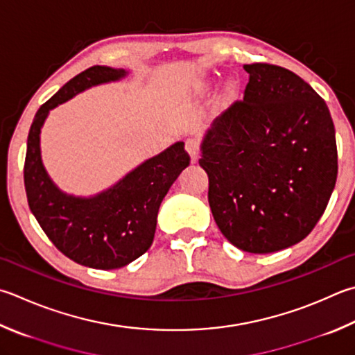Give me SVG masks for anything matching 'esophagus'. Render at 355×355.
Returning a JSON list of instances; mask_svg holds the SVG:
<instances>
[{
  "label": "esophagus",
  "mask_w": 355,
  "mask_h": 355,
  "mask_svg": "<svg viewBox=\"0 0 355 355\" xmlns=\"http://www.w3.org/2000/svg\"><path fill=\"white\" fill-rule=\"evenodd\" d=\"M185 148L189 151V155L191 157V162H196L199 157V151H200V142L195 137H190L185 140Z\"/></svg>",
  "instance_id": "34e87169"
}]
</instances>
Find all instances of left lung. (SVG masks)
<instances>
[{"instance_id":"left-lung-1","label":"left lung","mask_w":355,"mask_h":355,"mask_svg":"<svg viewBox=\"0 0 355 355\" xmlns=\"http://www.w3.org/2000/svg\"><path fill=\"white\" fill-rule=\"evenodd\" d=\"M244 98L213 120L199 165L223 235L270 253L300 243L326 210L337 180L336 128L324 100L302 77L244 64Z\"/></svg>"}]
</instances>
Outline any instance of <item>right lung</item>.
<instances>
[{
	"instance_id": "add662e5",
	"label": "right lung",
	"mask_w": 355,
	"mask_h": 355,
	"mask_svg": "<svg viewBox=\"0 0 355 355\" xmlns=\"http://www.w3.org/2000/svg\"><path fill=\"white\" fill-rule=\"evenodd\" d=\"M125 76V69L108 66L80 72L40 106L28 136L24 187L29 209L63 255L92 269H119L150 249L160 202L190 164L184 142H176L96 196L66 195L52 182L40 153V132L49 111L91 86Z\"/></svg>"
}]
</instances>
